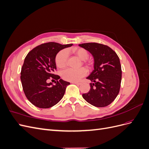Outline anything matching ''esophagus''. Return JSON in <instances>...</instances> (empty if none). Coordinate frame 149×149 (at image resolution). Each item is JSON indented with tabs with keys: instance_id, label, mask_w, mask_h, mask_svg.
<instances>
[{
	"instance_id": "obj_1",
	"label": "esophagus",
	"mask_w": 149,
	"mask_h": 149,
	"mask_svg": "<svg viewBox=\"0 0 149 149\" xmlns=\"http://www.w3.org/2000/svg\"><path fill=\"white\" fill-rule=\"evenodd\" d=\"M71 83H73V84H76V85H80L81 84V83H78V82H71Z\"/></svg>"
}]
</instances>
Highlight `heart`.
<instances>
[{
    "instance_id": "b5f03b06",
    "label": "heart",
    "mask_w": 149,
    "mask_h": 149,
    "mask_svg": "<svg viewBox=\"0 0 149 149\" xmlns=\"http://www.w3.org/2000/svg\"><path fill=\"white\" fill-rule=\"evenodd\" d=\"M72 52L74 54L78 56L81 60L86 61L88 57L89 53L86 49L83 48H73L72 49ZM68 59V53L66 49H62L57 53L55 57V63L57 67L59 68H65ZM88 66L91 65V63L86 62ZM87 74V70L84 68H81L79 69H73L67 68L61 71V76L62 78L71 82H76L84 77Z\"/></svg>"
}]
</instances>
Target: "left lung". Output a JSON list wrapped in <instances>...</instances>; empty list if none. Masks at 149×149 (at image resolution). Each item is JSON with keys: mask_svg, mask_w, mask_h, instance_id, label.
<instances>
[{"mask_svg": "<svg viewBox=\"0 0 149 149\" xmlns=\"http://www.w3.org/2000/svg\"><path fill=\"white\" fill-rule=\"evenodd\" d=\"M79 45L91 53L94 59V70L87 78L93 83L89 84V92L83 94V97L94 106H107L120 91L122 70L119 58L105 45L86 43Z\"/></svg>", "mask_w": 149, "mask_h": 149, "instance_id": "1", "label": "left lung"}]
</instances>
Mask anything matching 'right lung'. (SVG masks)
Returning <instances> with one entry per match:
<instances>
[{
    "mask_svg": "<svg viewBox=\"0 0 149 149\" xmlns=\"http://www.w3.org/2000/svg\"><path fill=\"white\" fill-rule=\"evenodd\" d=\"M71 46L72 44L45 43L33 48L26 56L20 79L25 96L36 107L49 108L63 97L67 86L70 83L54 74L56 69L55 57L61 49ZM49 79H55L56 84H48L47 80Z\"/></svg>",
    "mask_w": 149,
    "mask_h": 149,
    "instance_id": "right-lung-1",
    "label": "right lung"
}]
</instances>
